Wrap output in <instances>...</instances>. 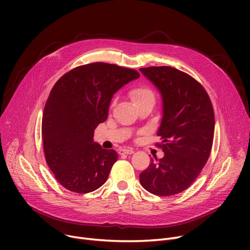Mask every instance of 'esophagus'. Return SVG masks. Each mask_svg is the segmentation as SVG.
<instances>
[{
	"instance_id": "34e87169",
	"label": "esophagus",
	"mask_w": 250,
	"mask_h": 250,
	"mask_svg": "<svg viewBox=\"0 0 250 250\" xmlns=\"http://www.w3.org/2000/svg\"><path fill=\"white\" fill-rule=\"evenodd\" d=\"M133 153H134V149H132V148H123L120 150L121 155H124V154L128 155V154H133Z\"/></svg>"
}]
</instances>
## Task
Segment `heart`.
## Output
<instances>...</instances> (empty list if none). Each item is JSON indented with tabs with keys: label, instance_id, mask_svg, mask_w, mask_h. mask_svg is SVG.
<instances>
[{
	"label": "heart",
	"instance_id": "heart-1",
	"mask_svg": "<svg viewBox=\"0 0 250 250\" xmlns=\"http://www.w3.org/2000/svg\"><path fill=\"white\" fill-rule=\"evenodd\" d=\"M128 96L136 107L146 102L155 101V93L151 87L146 85H138L133 87L128 92Z\"/></svg>",
	"mask_w": 250,
	"mask_h": 250
}]
</instances>
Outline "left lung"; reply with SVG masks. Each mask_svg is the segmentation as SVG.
<instances>
[{"label":"left lung","mask_w":250,"mask_h":250,"mask_svg":"<svg viewBox=\"0 0 250 250\" xmlns=\"http://www.w3.org/2000/svg\"><path fill=\"white\" fill-rule=\"evenodd\" d=\"M140 71L158 88L163 100V117L157 143L162 159L151 160L140 174L149 192L169 196L189 188L211 154L215 115L207 91L188 74L172 67H149Z\"/></svg>","instance_id":"8db88e82"}]
</instances>
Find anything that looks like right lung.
Listing matches in <instances>:
<instances>
[{"label":"right lung","mask_w":250,"mask_h":250,"mask_svg":"<svg viewBox=\"0 0 250 250\" xmlns=\"http://www.w3.org/2000/svg\"><path fill=\"white\" fill-rule=\"evenodd\" d=\"M140 74L114 63L91 62L65 73L52 87L42 125L45 161L61 185L77 193L99 188L117 160L94 143L115 92Z\"/></svg>","instance_id":"add662e5"}]
</instances>
